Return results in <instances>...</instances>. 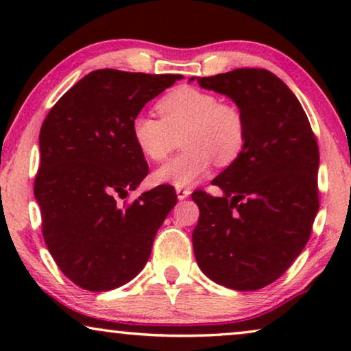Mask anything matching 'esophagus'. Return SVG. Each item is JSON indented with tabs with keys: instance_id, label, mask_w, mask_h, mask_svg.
<instances>
[{
	"instance_id": "obj_1",
	"label": "esophagus",
	"mask_w": 351,
	"mask_h": 351,
	"mask_svg": "<svg viewBox=\"0 0 351 351\" xmlns=\"http://www.w3.org/2000/svg\"><path fill=\"white\" fill-rule=\"evenodd\" d=\"M190 193H191V191L189 189H176V195H177V198H179L180 201L185 199V198H189Z\"/></svg>"
}]
</instances>
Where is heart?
Listing matches in <instances>:
<instances>
[{
	"label": "heart",
	"instance_id": "obj_1",
	"mask_svg": "<svg viewBox=\"0 0 351 351\" xmlns=\"http://www.w3.org/2000/svg\"><path fill=\"white\" fill-rule=\"evenodd\" d=\"M160 118L141 112L131 121L132 141L147 160L160 162L171 155L182 137L179 156L158 167L156 184L184 189L208 174L214 161L228 166L237 160L246 141L241 110L219 102L208 90L182 86L158 102Z\"/></svg>",
	"mask_w": 351,
	"mask_h": 351
}]
</instances>
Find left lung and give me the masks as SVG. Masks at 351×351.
<instances>
[{
    "mask_svg": "<svg viewBox=\"0 0 351 351\" xmlns=\"http://www.w3.org/2000/svg\"><path fill=\"white\" fill-rule=\"evenodd\" d=\"M196 80L241 110L246 141L239 156L213 180L222 196L195 191L196 262L209 280L257 291L300 256L318 214L319 152L294 93L271 71L237 69Z\"/></svg>",
    "mask_w": 351,
    "mask_h": 351,
    "instance_id": "obj_1",
    "label": "left lung"
}]
</instances>
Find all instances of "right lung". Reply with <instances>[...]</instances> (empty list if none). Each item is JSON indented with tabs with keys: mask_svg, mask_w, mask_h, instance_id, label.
I'll return each instance as SVG.
<instances>
[{
	"mask_svg": "<svg viewBox=\"0 0 351 351\" xmlns=\"http://www.w3.org/2000/svg\"><path fill=\"white\" fill-rule=\"evenodd\" d=\"M102 69L62 95L40 131L35 179L43 237L62 273L83 289L112 291L136 278L177 203L171 185L119 206L148 174L131 136L147 102L180 80Z\"/></svg>",
	"mask_w": 351,
	"mask_h": 351,
	"instance_id": "right-lung-1",
	"label": "right lung"
}]
</instances>
